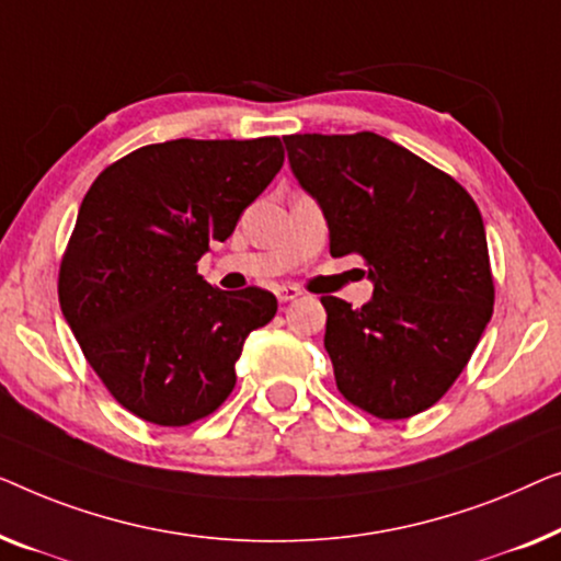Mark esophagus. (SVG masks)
<instances>
[{
    "label": "esophagus",
    "instance_id": "34e87169",
    "mask_svg": "<svg viewBox=\"0 0 561 561\" xmlns=\"http://www.w3.org/2000/svg\"><path fill=\"white\" fill-rule=\"evenodd\" d=\"M299 295H302V289H299L297 284H282V287H277L279 302H291V299H297Z\"/></svg>",
    "mask_w": 561,
    "mask_h": 561
}]
</instances>
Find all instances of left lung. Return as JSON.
I'll use <instances>...</instances> for the list:
<instances>
[{
	"mask_svg": "<svg viewBox=\"0 0 561 561\" xmlns=\"http://www.w3.org/2000/svg\"><path fill=\"white\" fill-rule=\"evenodd\" d=\"M299 185L320 203L330 254H358L374 299L325 305V351L345 401L409 420L445 397L493 314L483 218L470 193L374 131L284 137Z\"/></svg>",
	"mask_w": 561,
	"mask_h": 561,
	"instance_id": "obj_1",
	"label": "left lung"
}]
</instances>
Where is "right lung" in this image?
I'll return each mask as SVG.
<instances>
[{
    "instance_id": "obj_1",
    "label": "right lung",
    "mask_w": 561,
    "mask_h": 561,
    "mask_svg": "<svg viewBox=\"0 0 561 561\" xmlns=\"http://www.w3.org/2000/svg\"><path fill=\"white\" fill-rule=\"evenodd\" d=\"M282 164L279 137L172 139L112 162L85 193L60 259V310L108 393L139 420L187 427L216 412L247 335L277 314L262 287H210L198 259L233 233Z\"/></svg>"
}]
</instances>
